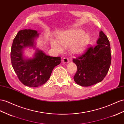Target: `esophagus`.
<instances>
[{
    "label": "esophagus",
    "mask_w": 124,
    "mask_h": 124,
    "mask_svg": "<svg viewBox=\"0 0 124 124\" xmlns=\"http://www.w3.org/2000/svg\"><path fill=\"white\" fill-rule=\"evenodd\" d=\"M62 62L64 63H68L69 62V59L68 58H66V57L63 58L62 59Z\"/></svg>",
    "instance_id": "34e87169"
}]
</instances>
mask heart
<instances>
[{
    "instance_id": "obj_1",
    "label": "heart",
    "mask_w": 124,
    "mask_h": 124,
    "mask_svg": "<svg viewBox=\"0 0 124 124\" xmlns=\"http://www.w3.org/2000/svg\"><path fill=\"white\" fill-rule=\"evenodd\" d=\"M58 41L52 39V47L56 52L61 53L63 47L71 46V51L74 54L78 55L85 51L90 41V35L83 30L74 29L63 32L58 35Z\"/></svg>"
}]
</instances>
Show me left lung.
I'll return each mask as SVG.
<instances>
[{"label":"left lung","instance_id":"1","mask_svg":"<svg viewBox=\"0 0 124 124\" xmlns=\"http://www.w3.org/2000/svg\"><path fill=\"white\" fill-rule=\"evenodd\" d=\"M99 36L95 47H90L84 53L72 60L77 66L73 79L81 86H89L102 81L111 66L109 40L102 31Z\"/></svg>","mask_w":124,"mask_h":124}]
</instances>
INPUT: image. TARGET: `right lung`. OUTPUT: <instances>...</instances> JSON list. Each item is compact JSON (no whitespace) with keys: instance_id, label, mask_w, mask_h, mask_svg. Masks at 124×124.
<instances>
[{"instance_id":"add662e5","label":"right lung","mask_w":124,"mask_h":124,"mask_svg":"<svg viewBox=\"0 0 124 124\" xmlns=\"http://www.w3.org/2000/svg\"><path fill=\"white\" fill-rule=\"evenodd\" d=\"M39 35L36 30H21L13 39L11 46L12 67L20 81L30 87L44 85L50 78L53 69L61 62V57H52L38 48L34 57L25 58L23 56V48L31 47L35 49V39Z\"/></svg>"}]
</instances>
